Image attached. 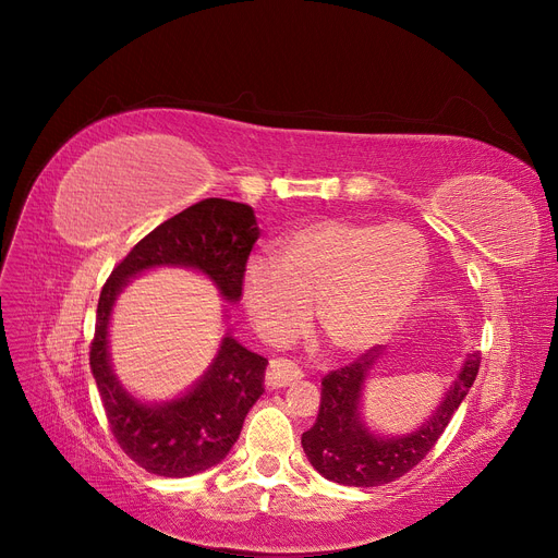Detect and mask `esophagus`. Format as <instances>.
Segmentation results:
<instances>
[{
  "label": "esophagus",
  "mask_w": 558,
  "mask_h": 558,
  "mask_svg": "<svg viewBox=\"0 0 558 558\" xmlns=\"http://www.w3.org/2000/svg\"><path fill=\"white\" fill-rule=\"evenodd\" d=\"M302 379V369L286 359H272L268 365V373H265V384L270 388H283Z\"/></svg>",
  "instance_id": "34e87169"
}]
</instances>
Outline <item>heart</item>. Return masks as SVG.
Returning <instances> with one entry per match:
<instances>
[{"label": "heart", "mask_w": 558, "mask_h": 558, "mask_svg": "<svg viewBox=\"0 0 558 558\" xmlns=\"http://www.w3.org/2000/svg\"><path fill=\"white\" fill-rule=\"evenodd\" d=\"M427 268V245L409 225L320 220L277 241L275 260L247 265L243 302L270 342L304 333L317 304V323L331 348L352 354L404 323Z\"/></svg>", "instance_id": "obj_1"}]
</instances>
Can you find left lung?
Returning a JSON list of instances; mask_svg holds the SVG:
<instances>
[{
  "label": "left lung",
  "instance_id": "1",
  "mask_svg": "<svg viewBox=\"0 0 558 558\" xmlns=\"http://www.w3.org/2000/svg\"><path fill=\"white\" fill-rule=\"evenodd\" d=\"M377 356V350H367L354 363L331 369L323 379L320 413L313 427L302 434V447L311 465L329 482L342 486H384L413 470L447 429L482 363L480 352L468 354L454 386L420 429L407 436L381 438L367 432L359 417L361 386Z\"/></svg>",
  "mask_w": 558,
  "mask_h": 558
}]
</instances>
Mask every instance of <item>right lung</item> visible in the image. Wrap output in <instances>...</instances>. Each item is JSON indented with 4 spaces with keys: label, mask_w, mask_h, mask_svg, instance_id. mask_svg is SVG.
<instances>
[{
    "label": "right lung",
    "mask_w": 558,
    "mask_h": 558,
    "mask_svg": "<svg viewBox=\"0 0 558 558\" xmlns=\"http://www.w3.org/2000/svg\"><path fill=\"white\" fill-rule=\"evenodd\" d=\"M256 241L252 206L208 197L149 231L101 288L90 369L122 452L151 474L191 476L220 463L241 436L247 411L263 395L268 359L225 336L218 356L189 392L166 404H141L120 386L109 363L106 336L116 298L143 270L181 265L204 272L225 300L238 302Z\"/></svg>",
    "instance_id": "right-lung-1"
}]
</instances>
